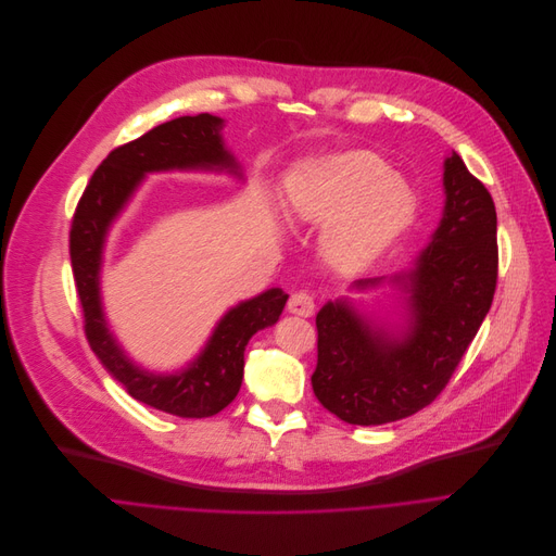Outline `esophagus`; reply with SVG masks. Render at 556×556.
<instances>
[{"instance_id": "obj_1", "label": "esophagus", "mask_w": 556, "mask_h": 556, "mask_svg": "<svg viewBox=\"0 0 556 556\" xmlns=\"http://www.w3.org/2000/svg\"><path fill=\"white\" fill-rule=\"evenodd\" d=\"M287 308H289L293 315L308 317V315H313V311H315V298H313L311 293H306V291L291 293Z\"/></svg>"}]
</instances>
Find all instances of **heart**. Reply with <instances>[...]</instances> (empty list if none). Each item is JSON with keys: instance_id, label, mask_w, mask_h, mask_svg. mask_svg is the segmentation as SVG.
Wrapping results in <instances>:
<instances>
[{"instance_id": "heart-1", "label": "heart", "mask_w": 556, "mask_h": 556, "mask_svg": "<svg viewBox=\"0 0 556 556\" xmlns=\"http://www.w3.org/2000/svg\"><path fill=\"white\" fill-rule=\"evenodd\" d=\"M287 214L302 226H328L326 258L346 271L375 263L412 224L416 192L375 151H346L287 177Z\"/></svg>"}]
</instances>
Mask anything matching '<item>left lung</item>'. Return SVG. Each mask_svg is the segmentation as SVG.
I'll list each match as a JSON object with an SVG mask.
<instances>
[{
    "mask_svg": "<svg viewBox=\"0 0 556 556\" xmlns=\"http://www.w3.org/2000/svg\"><path fill=\"white\" fill-rule=\"evenodd\" d=\"M445 214L427 250L394 278L407 293V326L377 330L349 302L315 317L317 401L351 425H383L427 407L456 372L497 287V214L486 186L454 151L445 160ZM381 278L357 280V289Z\"/></svg>",
    "mask_w": 556,
    "mask_h": 556,
    "instance_id": "1",
    "label": "left lung"
}]
</instances>
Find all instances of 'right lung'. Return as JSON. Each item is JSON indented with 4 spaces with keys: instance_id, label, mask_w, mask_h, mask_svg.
<instances>
[{
    "instance_id": "right-lung-1",
    "label": "right lung",
    "mask_w": 556,
    "mask_h": 556,
    "mask_svg": "<svg viewBox=\"0 0 556 556\" xmlns=\"http://www.w3.org/2000/svg\"><path fill=\"white\" fill-rule=\"evenodd\" d=\"M220 129L224 121L216 116H181L114 149L93 170L70 228L72 274L91 351L136 401L181 418H207L235 401L243 381V353L250 338L278 321L289 295L282 289H269L241 302L218 321L205 351L190 368L168 377L151 375L125 357L106 328L98 293L100 254L111 220L125 207L144 173L170 168H230L237 173V162L224 149Z\"/></svg>"
}]
</instances>
